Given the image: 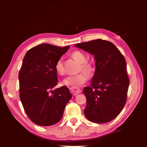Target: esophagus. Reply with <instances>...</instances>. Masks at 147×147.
Returning a JSON list of instances; mask_svg holds the SVG:
<instances>
[{"mask_svg":"<svg viewBox=\"0 0 147 147\" xmlns=\"http://www.w3.org/2000/svg\"><path fill=\"white\" fill-rule=\"evenodd\" d=\"M70 91L73 95H76L77 94L80 93L82 92V90L79 88H70Z\"/></svg>","mask_w":147,"mask_h":147,"instance_id":"obj_1","label":"esophagus"}]
</instances>
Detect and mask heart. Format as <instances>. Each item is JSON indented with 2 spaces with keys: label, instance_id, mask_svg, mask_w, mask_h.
Segmentation results:
<instances>
[{
  "label": "heart",
  "instance_id": "b5f03b06",
  "mask_svg": "<svg viewBox=\"0 0 147 147\" xmlns=\"http://www.w3.org/2000/svg\"><path fill=\"white\" fill-rule=\"evenodd\" d=\"M71 56L76 61L81 64L80 68H79L80 70H83L86 73L80 72L77 75L68 76L62 81V84L64 86H66L76 88L79 86H82V84H84L86 82L88 79V76L87 74L90 75V74H92L94 70V68L92 64L86 62V56L83 52L80 51H75L72 52ZM55 70L59 75H62L63 74V67L61 59H59L55 64ZM86 73H87V74Z\"/></svg>",
  "mask_w": 147,
  "mask_h": 147
}]
</instances>
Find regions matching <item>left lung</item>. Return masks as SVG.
Wrapping results in <instances>:
<instances>
[{
	"mask_svg": "<svg viewBox=\"0 0 147 147\" xmlns=\"http://www.w3.org/2000/svg\"><path fill=\"white\" fill-rule=\"evenodd\" d=\"M75 46L93 55L95 60L91 86L83 90L86 97L84 115L92 122H111L126 102L129 79L125 59L113 43L102 39L77 43Z\"/></svg>",
	"mask_w": 147,
	"mask_h": 147,
	"instance_id": "8db88e82",
	"label": "left lung"
}]
</instances>
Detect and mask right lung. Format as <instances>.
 <instances>
[{
    "mask_svg": "<svg viewBox=\"0 0 147 147\" xmlns=\"http://www.w3.org/2000/svg\"><path fill=\"white\" fill-rule=\"evenodd\" d=\"M69 48L43 43L28 50L23 58L18 74L20 99L27 115L37 125L59 122L71 99L68 87L52 90L58 82L55 64Z\"/></svg>",
    "mask_w": 147,
    "mask_h": 147,
    "instance_id": "right-lung-1",
    "label": "right lung"
}]
</instances>
